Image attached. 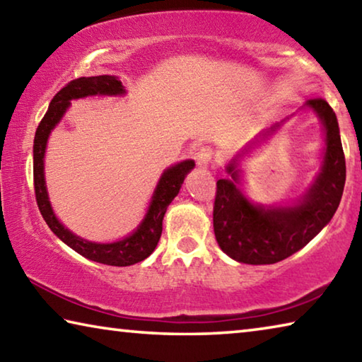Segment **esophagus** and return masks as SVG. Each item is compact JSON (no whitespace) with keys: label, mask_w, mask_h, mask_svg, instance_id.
Wrapping results in <instances>:
<instances>
[{"label":"esophagus","mask_w":362,"mask_h":362,"mask_svg":"<svg viewBox=\"0 0 362 362\" xmlns=\"http://www.w3.org/2000/svg\"><path fill=\"white\" fill-rule=\"evenodd\" d=\"M194 159L198 163V166L201 168H207L212 164V151L206 146H201V148L194 153Z\"/></svg>","instance_id":"esophagus-1"}]
</instances>
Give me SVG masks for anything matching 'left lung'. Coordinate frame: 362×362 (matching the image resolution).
Returning a JSON list of instances; mask_svg holds the SVG:
<instances>
[{"instance_id":"left-lung-1","label":"left lung","mask_w":362,"mask_h":362,"mask_svg":"<svg viewBox=\"0 0 362 362\" xmlns=\"http://www.w3.org/2000/svg\"><path fill=\"white\" fill-rule=\"evenodd\" d=\"M324 127L321 170L297 203L291 206L254 204L243 194L240 163L249 151L276 134L283 122L262 131L226 166L230 179L217 180L214 203V233L220 249L233 260L247 265H269L306 246L334 217L346 179L339 122L324 99L306 100Z\"/></svg>"}]
</instances>
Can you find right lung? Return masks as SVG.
I'll return each mask as SVG.
<instances>
[{
  "label": "right lung",
  "instance_id": "1",
  "mask_svg": "<svg viewBox=\"0 0 362 362\" xmlns=\"http://www.w3.org/2000/svg\"><path fill=\"white\" fill-rule=\"evenodd\" d=\"M126 89L116 76L100 75L89 78L73 79L69 84L54 95L49 103V108L41 119L35 134L33 142V182L35 196L40 212L51 231L66 246L76 250L86 259L103 263L112 267H129L134 263L145 260L158 246L163 233V218L168 211V206L180 192V187L187 174L194 168L193 159L177 163L164 170L161 179L153 192L148 209L142 222L129 236L122 238L115 243H93L76 236L69 228L60 223L52 211L51 201L47 196L46 179H45V155L47 139L54 127L64 118L66 110L70 108L71 100L84 99L90 95H124Z\"/></svg>",
  "mask_w": 362,
  "mask_h": 362
}]
</instances>
